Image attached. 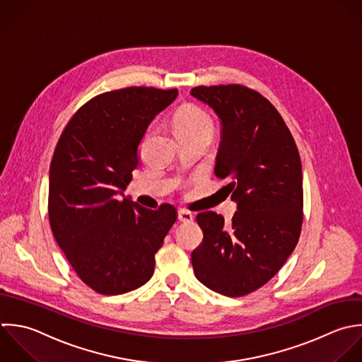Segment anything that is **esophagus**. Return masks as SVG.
Returning a JSON list of instances; mask_svg holds the SVG:
<instances>
[{"instance_id": "34e87169", "label": "esophagus", "mask_w": 362, "mask_h": 362, "mask_svg": "<svg viewBox=\"0 0 362 362\" xmlns=\"http://www.w3.org/2000/svg\"><path fill=\"white\" fill-rule=\"evenodd\" d=\"M177 218H179L182 223H190V221H193L194 217H193L192 213H189V211H186V210H179Z\"/></svg>"}]
</instances>
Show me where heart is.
<instances>
[{
  "label": "heart",
  "mask_w": 362,
  "mask_h": 362,
  "mask_svg": "<svg viewBox=\"0 0 362 362\" xmlns=\"http://www.w3.org/2000/svg\"><path fill=\"white\" fill-rule=\"evenodd\" d=\"M175 131L177 136L214 132L213 118L197 105H186L175 117Z\"/></svg>",
  "instance_id": "obj_1"
}]
</instances>
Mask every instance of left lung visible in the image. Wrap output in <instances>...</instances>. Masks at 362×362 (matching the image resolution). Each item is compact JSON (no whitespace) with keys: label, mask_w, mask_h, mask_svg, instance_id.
<instances>
[{"label":"left lung","mask_w":362,"mask_h":362,"mask_svg":"<svg viewBox=\"0 0 362 362\" xmlns=\"http://www.w3.org/2000/svg\"><path fill=\"white\" fill-rule=\"evenodd\" d=\"M190 94L221 119L216 176L237 202L230 226L197 214L203 243L192 252L196 278L230 298L269 282L293 252L303 223V175L296 142L278 110L241 84L199 86Z\"/></svg>","instance_id":"left-lung-1"}]
</instances>
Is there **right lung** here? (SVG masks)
<instances>
[{
  "label": "right lung",
  "mask_w": 362,
  "mask_h": 362,
  "mask_svg": "<svg viewBox=\"0 0 362 362\" xmlns=\"http://www.w3.org/2000/svg\"><path fill=\"white\" fill-rule=\"evenodd\" d=\"M177 93L125 87L98 94L74 112L57 141L49 169L50 228L74 272L97 293L145 285L177 218L170 204L149 210L121 197L148 125Z\"/></svg>",
  "instance_id": "add662e5"
}]
</instances>
